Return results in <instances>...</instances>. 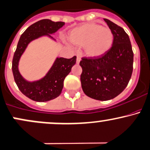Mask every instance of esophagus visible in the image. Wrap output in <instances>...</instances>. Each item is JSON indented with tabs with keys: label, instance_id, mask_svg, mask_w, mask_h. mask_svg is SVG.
Returning <instances> with one entry per match:
<instances>
[{
	"label": "esophagus",
	"instance_id": "1",
	"mask_svg": "<svg viewBox=\"0 0 150 150\" xmlns=\"http://www.w3.org/2000/svg\"><path fill=\"white\" fill-rule=\"evenodd\" d=\"M80 60H81V58H80V56H77V63L79 64L80 63Z\"/></svg>",
	"mask_w": 150,
	"mask_h": 150
}]
</instances>
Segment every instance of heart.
I'll list each match as a JSON object with an SVG mask.
<instances>
[{"label":"heart","instance_id":"heart-1","mask_svg":"<svg viewBox=\"0 0 150 150\" xmlns=\"http://www.w3.org/2000/svg\"><path fill=\"white\" fill-rule=\"evenodd\" d=\"M72 43L84 46L88 57H98L110 50L114 35L108 28L97 23H85L72 30L69 35Z\"/></svg>","mask_w":150,"mask_h":150}]
</instances>
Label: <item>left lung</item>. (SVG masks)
<instances>
[{
    "label": "left lung",
    "mask_w": 150,
    "mask_h": 150,
    "mask_svg": "<svg viewBox=\"0 0 150 150\" xmlns=\"http://www.w3.org/2000/svg\"><path fill=\"white\" fill-rule=\"evenodd\" d=\"M114 35L112 46L98 57H83L80 81L84 93L93 99L106 101L120 95L127 86L133 70L130 40L125 30L104 18Z\"/></svg>",
    "instance_id": "left-lung-1"
}]
</instances>
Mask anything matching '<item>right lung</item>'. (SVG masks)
Returning a JSON list of instances; mask_svg holds the SVG:
<instances>
[{
	"mask_svg": "<svg viewBox=\"0 0 150 150\" xmlns=\"http://www.w3.org/2000/svg\"><path fill=\"white\" fill-rule=\"evenodd\" d=\"M64 25V22H53L49 19L40 20L29 26L21 35L18 42L12 62L14 80L21 93L34 101L47 102L60 95L64 80L76 62V56L70 59L57 57L43 78L32 82L26 80L20 73V59L31 41L42 36H47L52 40H56L51 35L56 33Z\"/></svg>",
	"mask_w": 150,
	"mask_h": 150,
	"instance_id": "1",
	"label": "right lung"
}]
</instances>
